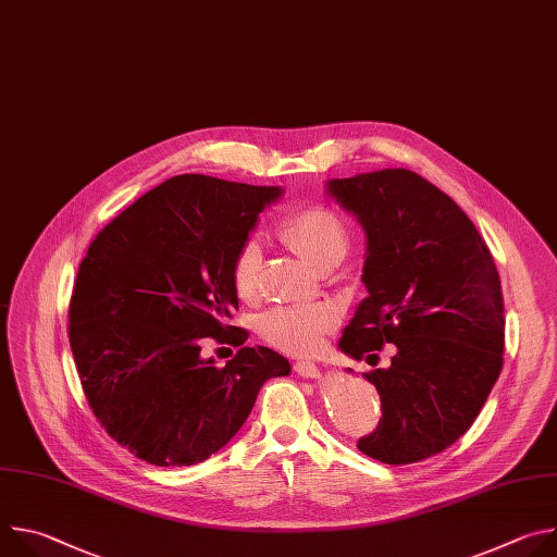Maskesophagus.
<instances>
[{
  "instance_id": "1",
  "label": "esophagus",
  "mask_w": 557,
  "mask_h": 557,
  "mask_svg": "<svg viewBox=\"0 0 557 557\" xmlns=\"http://www.w3.org/2000/svg\"><path fill=\"white\" fill-rule=\"evenodd\" d=\"M293 370H295L299 376H306V379L320 376V368H317L312 361H295V363H293Z\"/></svg>"
}]
</instances>
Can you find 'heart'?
<instances>
[{
	"label": "heart",
	"mask_w": 557,
	"mask_h": 557,
	"mask_svg": "<svg viewBox=\"0 0 557 557\" xmlns=\"http://www.w3.org/2000/svg\"><path fill=\"white\" fill-rule=\"evenodd\" d=\"M275 235L295 249L314 269L337 267L350 249V228L346 220L326 205H304L286 213ZM262 253L256 240H247L231 260V286L243 301L260 297ZM337 326V310L331 304H284L260 317L258 331L275 348L306 355L324 342Z\"/></svg>",
	"instance_id": "b5f03b06"
}]
</instances>
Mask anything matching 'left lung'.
I'll list each match as a JSON object with an SVG mask.
<instances>
[{"label": "left lung", "mask_w": 557, "mask_h": 557, "mask_svg": "<svg viewBox=\"0 0 557 557\" xmlns=\"http://www.w3.org/2000/svg\"><path fill=\"white\" fill-rule=\"evenodd\" d=\"M368 235V297L339 348L379 359L366 372L381 399L374 432L357 447L385 465L425 460L479 417L503 370L505 304L496 262L479 228L438 187L410 170L329 183Z\"/></svg>", "instance_id": "left-lung-1"}]
</instances>
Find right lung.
I'll return each mask as SVG.
<instances>
[{
	"label": "right lung",
	"instance_id": "1",
	"mask_svg": "<svg viewBox=\"0 0 557 557\" xmlns=\"http://www.w3.org/2000/svg\"><path fill=\"white\" fill-rule=\"evenodd\" d=\"M282 189L181 174L99 231L74 280L67 337L86 399L106 432L158 467L207 460L243 428L258 392L290 363L238 351L224 369L201 342L243 345L231 326V260Z\"/></svg>",
	"mask_w": 557,
	"mask_h": 557
}]
</instances>
